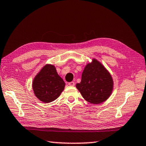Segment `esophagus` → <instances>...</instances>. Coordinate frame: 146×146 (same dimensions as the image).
I'll use <instances>...</instances> for the list:
<instances>
[{
    "label": "esophagus",
    "instance_id": "obj_1",
    "mask_svg": "<svg viewBox=\"0 0 146 146\" xmlns=\"http://www.w3.org/2000/svg\"><path fill=\"white\" fill-rule=\"evenodd\" d=\"M68 85L70 86H74L75 85V83L74 82H69L68 83Z\"/></svg>",
    "mask_w": 146,
    "mask_h": 146
}]
</instances>
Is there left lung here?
I'll return each instance as SVG.
<instances>
[{
	"instance_id": "left-lung-1",
	"label": "left lung",
	"mask_w": 146,
	"mask_h": 146,
	"mask_svg": "<svg viewBox=\"0 0 146 146\" xmlns=\"http://www.w3.org/2000/svg\"><path fill=\"white\" fill-rule=\"evenodd\" d=\"M112 76L101 62L93 58L86 65L80 83L76 87L84 99L92 104L104 102L111 96L113 90Z\"/></svg>"
}]
</instances>
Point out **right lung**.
<instances>
[{
  "label": "right lung",
  "mask_w": 146,
  "mask_h": 146,
  "mask_svg": "<svg viewBox=\"0 0 146 146\" xmlns=\"http://www.w3.org/2000/svg\"><path fill=\"white\" fill-rule=\"evenodd\" d=\"M65 87V83L58 74L53 64L43 66L32 82L34 95L39 101L47 103L57 99Z\"/></svg>",
  "instance_id": "add662e5"
}]
</instances>
